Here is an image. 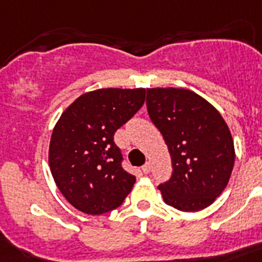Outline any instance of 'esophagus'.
Instances as JSON below:
<instances>
[{
  "mask_svg": "<svg viewBox=\"0 0 262 262\" xmlns=\"http://www.w3.org/2000/svg\"><path fill=\"white\" fill-rule=\"evenodd\" d=\"M141 169H142V172H144V173H149V172H150V164H149V163H145V164L141 167Z\"/></svg>",
  "mask_w": 262,
  "mask_h": 262,
  "instance_id": "obj_1",
  "label": "esophagus"
}]
</instances>
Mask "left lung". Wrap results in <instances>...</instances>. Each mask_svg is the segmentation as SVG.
Wrapping results in <instances>:
<instances>
[{
    "label": "left lung",
    "instance_id": "8db88e82",
    "mask_svg": "<svg viewBox=\"0 0 262 262\" xmlns=\"http://www.w3.org/2000/svg\"><path fill=\"white\" fill-rule=\"evenodd\" d=\"M146 109L164 137L172 176L159 186L180 211L208 207L226 188L234 167V142L220 112L186 89H146Z\"/></svg>",
    "mask_w": 262,
    "mask_h": 262
}]
</instances>
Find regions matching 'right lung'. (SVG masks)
Masks as SVG:
<instances>
[{"mask_svg": "<svg viewBox=\"0 0 262 262\" xmlns=\"http://www.w3.org/2000/svg\"><path fill=\"white\" fill-rule=\"evenodd\" d=\"M145 101V89H99L80 95L61 114L50 142L57 188L79 211L101 215L120 207L136 176L122 168L114 133Z\"/></svg>", "mask_w": 262, "mask_h": 262, "instance_id": "obj_1", "label": "right lung"}]
</instances>
